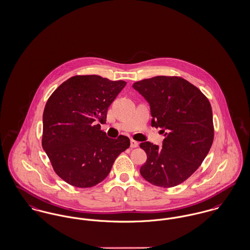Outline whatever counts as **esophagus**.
<instances>
[{
  "mask_svg": "<svg viewBox=\"0 0 250 250\" xmlns=\"http://www.w3.org/2000/svg\"><path fill=\"white\" fill-rule=\"evenodd\" d=\"M138 146H139V143H138L137 141H135L133 139L130 140V146H131V147L134 148V147H137Z\"/></svg>",
  "mask_w": 250,
  "mask_h": 250,
  "instance_id": "34e87169",
  "label": "esophagus"
}]
</instances>
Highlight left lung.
I'll use <instances>...</instances> for the list:
<instances>
[{"label": "left lung", "mask_w": 250, "mask_h": 250, "mask_svg": "<svg viewBox=\"0 0 250 250\" xmlns=\"http://www.w3.org/2000/svg\"><path fill=\"white\" fill-rule=\"evenodd\" d=\"M132 86L150 104L151 125L166 136L162 149L150 142L140 144L147 155L140 173L156 187H176L199 168L211 147V104L198 87L178 76L145 79Z\"/></svg>", "instance_id": "8db88e82"}]
</instances>
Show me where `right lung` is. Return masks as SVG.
I'll use <instances>...</instances> for the list:
<instances>
[{"mask_svg":"<svg viewBox=\"0 0 250 250\" xmlns=\"http://www.w3.org/2000/svg\"><path fill=\"white\" fill-rule=\"evenodd\" d=\"M125 81L77 75L63 82L48 98L42 114V146L58 176L87 188L104 181L116 158L130 146L129 138H108L96 125L125 86Z\"/></svg>","mask_w":250,"mask_h":250,"instance_id":"obj_1","label":"right lung"}]
</instances>
